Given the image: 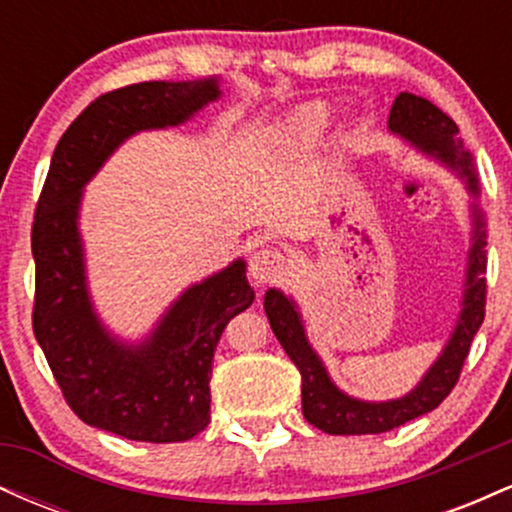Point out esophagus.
<instances>
[{
    "instance_id": "obj_1",
    "label": "esophagus",
    "mask_w": 512,
    "mask_h": 512,
    "mask_svg": "<svg viewBox=\"0 0 512 512\" xmlns=\"http://www.w3.org/2000/svg\"><path fill=\"white\" fill-rule=\"evenodd\" d=\"M284 272V255L276 248H260L250 257V276L255 279V284H269V281L284 276Z\"/></svg>"
}]
</instances>
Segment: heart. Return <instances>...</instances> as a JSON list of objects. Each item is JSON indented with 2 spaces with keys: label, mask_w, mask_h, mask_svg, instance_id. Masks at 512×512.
<instances>
[{
  "label": "heart",
  "mask_w": 512,
  "mask_h": 512,
  "mask_svg": "<svg viewBox=\"0 0 512 512\" xmlns=\"http://www.w3.org/2000/svg\"><path fill=\"white\" fill-rule=\"evenodd\" d=\"M330 117H332V105L330 103L317 101V103L303 105V108L298 110L296 115H293L291 134L296 139H303V142L320 137L322 129H325L327 122H330Z\"/></svg>",
  "instance_id": "obj_1"
}]
</instances>
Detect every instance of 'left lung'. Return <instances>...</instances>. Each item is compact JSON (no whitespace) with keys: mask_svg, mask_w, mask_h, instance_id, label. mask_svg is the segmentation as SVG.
Returning <instances> with one entry per match:
<instances>
[{"mask_svg":"<svg viewBox=\"0 0 512 512\" xmlns=\"http://www.w3.org/2000/svg\"><path fill=\"white\" fill-rule=\"evenodd\" d=\"M387 129L402 142H407L411 149L438 161L440 166H445L464 182V190L469 195L472 233H469L460 315H457L455 327H452L448 342L440 349L436 361L428 366L419 383L411 387L407 395L370 402V399L349 395L334 383L330 370L310 344L296 298L281 289H269L264 293V313L269 317L272 332L301 373L305 421L320 431L332 433V436L385 433L436 409L460 378L474 334L479 332L481 322H484L486 216L479 204L481 190L474 156L457 137L460 129L455 122L431 101L414 96V93H399L395 98L390 117H387Z\"/></svg>","mask_w":512,"mask_h":512,"instance_id":"obj_1","label":"left lung"}]
</instances>
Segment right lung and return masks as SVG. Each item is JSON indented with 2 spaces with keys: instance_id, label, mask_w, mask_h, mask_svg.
I'll return each instance as SVG.
<instances>
[{
  "instance_id": "1",
  "label": "right lung",
  "mask_w": 512,
  "mask_h": 512,
  "mask_svg": "<svg viewBox=\"0 0 512 512\" xmlns=\"http://www.w3.org/2000/svg\"><path fill=\"white\" fill-rule=\"evenodd\" d=\"M221 79L144 81L96 98L62 134L33 221V332L81 421L144 443H180L211 416V366L228 320L255 301L238 257L187 286L137 342L98 315L81 238L84 187L129 137L180 127L221 98Z\"/></svg>"
}]
</instances>
